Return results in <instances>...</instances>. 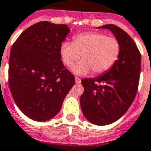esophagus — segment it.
Wrapping results in <instances>:
<instances>
[{
  "mask_svg": "<svg viewBox=\"0 0 151 151\" xmlns=\"http://www.w3.org/2000/svg\"><path fill=\"white\" fill-rule=\"evenodd\" d=\"M81 78H77V77H76L75 78V81H76V83H78V84H79V83H81Z\"/></svg>",
  "mask_w": 151,
  "mask_h": 151,
  "instance_id": "esophagus-1",
  "label": "esophagus"
}]
</instances>
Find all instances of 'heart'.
Instances as JSON below:
<instances>
[{
	"mask_svg": "<svg viewBox=\"0 0 151 151\" xmlns=\"http://www.w3.org/2000/svg\"><path fill=\"white\" fill-rule=\"evenodd\" d=\"M120 55V43L116 38L101 32H86L73 37V42H64L60 55L65 66L72 67L81 55L82 60L73 67V73L83 76L91 73H105L116 63Z\"/></svg>",
	"mask_w": 151,
	"mask_h": 151,
	"instance_id": "obj_1",
	"label": "heart"
}]
</instances>
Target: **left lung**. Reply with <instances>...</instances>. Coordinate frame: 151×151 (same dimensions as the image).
<instances>
[{
  "label": "left lung",
  "mask_w": 151,
  "mask_h": 151,
  "mask_svg": "<svg viewBox=\"0 0 151 151\" xmlns=\"http://www.w3.org/2000/svg\"><path fill=\"white\" fill-rule=\"evenodd\" d=\"M101 28L110 30L120 43V55L108 72L95 78L81 81L84 92L81 108L92 124L104 126L123 116L136 96L141 70V54L127 32L114 24Z\"/></svg>",
  "instance_id": "8db88e82"
}]
</instances>
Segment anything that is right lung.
<instances>
[{"mask_svg": "<svg viewBox=\"0 0 151 151\" xmlns=\"http://www.w3.org/2000/svg\"><path fill=\"white\" fill-rule=\"evenodd\" d=\"M69 32L67 25L39 22L22 32L12 47L9 88L17 107L33 120L55 116L75 84L60 55Z\"/></svg>", "mask_w": 151, "mask_h": 151, "instance_id": "right-lung-1", "label": "right lung"}]
</instances>
